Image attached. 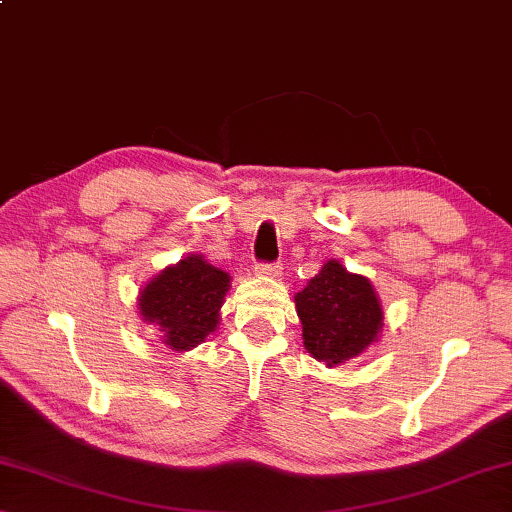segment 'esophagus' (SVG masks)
<instances>
[{
	"label": "esophagus",
	"instance_id": "obj_1",
	"mask_svg": "<svg viewBox=\"0 0 512 512\" xmlns=\"http://www.w3.org/2000/svg\"><path fill=\"white\" fill-rule=\"evenodd\" d=\"M255 273L259 275V278H280L282 266L280 264H257Z\"/></svg>",
	"mask_w": 512,
	"mask_h": 512
}]
</instances>
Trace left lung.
<instances>
[{
	"label": "left lung",
	"instance_id": "1",
	"mask_svg": "<svg viewBox=\"0 0 512 512\" xmlns=\"http://www.w3.org/2000/svg\"><path fill=\"white\" fill-rule=\"evenodd\" d=\"M303 323V346L326 367L362 355L383 335V305L376 289L360 273L328 259L321 271L294 296Z\"/></svg>",
	"mask_w": 512,
	"mask_h": 512
}]
</instances>
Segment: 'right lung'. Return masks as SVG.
Wrapping results in <instances>:
<instances>
[{
	"label": "right lung",
	"instance_id": "1",
	"mask_svg": "<svg viewBox=\"0 0 512 512\" xmlns=\"http://www.w3.org/2000/svg\"><path fill=\"white\" fill-rule=\"evenodd\" d=\"M230 280V273L189 253L145 282L136 305L141 319L157 328L161 342L184 353L216 332Z\"/></svg>",
	"mask_w": 512,
	"mask_h": 512
}]
</instances>
